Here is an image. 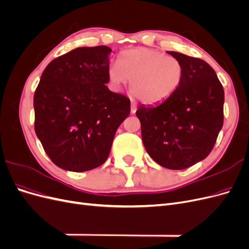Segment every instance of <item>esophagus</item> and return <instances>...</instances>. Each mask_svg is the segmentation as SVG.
<instances>
[{"label":"esophagus","instance_id":"1","mask_svg":"<svg viewBox=\"0 0 249 249\" xmlns=\"http://www.w3.org/2000/svg\"><path fill=\"white\" fill-rule=\"evenodd\" d=\"M136 110H137L136 104H135L134 102H132V103H131V113H132V114H134V113L136 112Z\"/></svg>","mask_w":249,"mask_h":249}]
</instances>
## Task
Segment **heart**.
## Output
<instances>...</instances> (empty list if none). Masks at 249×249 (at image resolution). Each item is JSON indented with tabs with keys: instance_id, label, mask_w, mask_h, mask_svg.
<instances>
[{
	"instance_id": "obj_1",
	"label": "heart",
	"mask_w": 249,
	"mask_h": 249,
	"mask_svg": "<svg viewBox=\"0 0 249 249\" xmlns=\"http://www.w3.org/2000/svg\"><path fill=\"white\" fill-rule=\"evenodd\" d=\"M108 80L114 88L130 81L133 94L147 105H159L175 93L184 80L183 63L173 56L146 48L124 51L117 66L108 69Z\"/></svg>"
}]
</instances>
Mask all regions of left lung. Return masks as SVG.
Masks as SVG:
<instances>
[{"mask_svg":"<svg viewBox=\"0 0 249 249\" xmlns=\"http://www.w3.org/2000/svg\"><path fill=\"white\" fill-rule=\"evenodd\" d=\"M185 69L179 88L157 106L140 105L136 115L147 154L161 166L185 169L205 159L223 124L224 91L206 61L167 52Z\"/></svg>","mask_w":249,"mask_h":249,"instance_id":"left-lung-1","label":"left lung"}]
</instances>
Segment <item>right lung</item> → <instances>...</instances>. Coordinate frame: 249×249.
Segmentation results:
<instances>
[{
    "label": "right lung",
    "instance_id": "1",
    "mask_svg": "<svg viewBox=\"0 0 249 249\" xmlns=\"http://www.w3.org/2000/svg\"><path fill=\"white\" fill-rule=\"evenodd\" d=\"M111 52L106 46L77 48L41 74L34 94L35 133L60 168L82 172L101 166L130 114V100L105 85Z\"/></svg>",
    "mask_w": 249,
    "mask_h": 249
}]
</instances>
